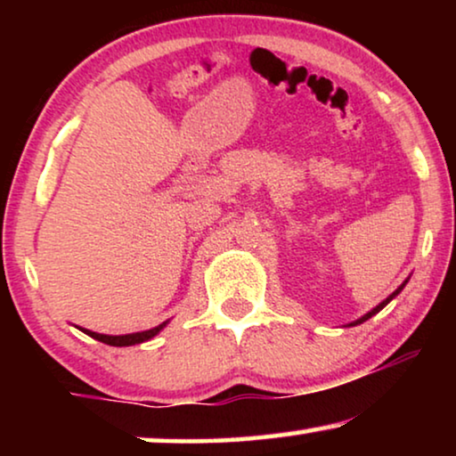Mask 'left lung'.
I'll return each mask as SVG.
<instances>
[{
  "mask_svg": "<svg viewBox=\"0 0 456 456\" xmlns=\"http://www.w3.org/2000/svg\"><path fill=\"white\" fill-rule=\"evenodd\" d=\"M407 282H409V280H404V282H403L401 286H398V289H396L395 292H392V295H390L388 298H386V301H382V303H379L376 309H371V311H370V314H365L363 317H361V320H357V322H353V323H351V326H357V323H363V322H367V320H370V317H371V315H376V314H378V311H382V309L386 307V305H388V303L392 301V298H395V297L398 295V292H401V290L404 289V284H407Z\"/></svg>",
  "mask_w": 456,
  "mask_h": 456,
  "instance_id": "obj_1",
  "label": "left lung"
}]
</instances>
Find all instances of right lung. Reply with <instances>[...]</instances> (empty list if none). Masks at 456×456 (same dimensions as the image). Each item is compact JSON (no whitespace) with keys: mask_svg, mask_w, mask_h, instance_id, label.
Here are the masks:
<instances>
[{"mask_svg":"<svg viewBox=\"0 0 456 456\" xmlns=\"http://www.w3.org/2000/svg\"><path fill=\"white\" fill-rule=\"evenodd\" d=\"M166 326L164 323H159L158 328H151V330H145V332H136V334H124V336H108V334H97V332H91V330H83L85 334H89L91 338H95L99 342H105V345L110 346H130V345H141V342H145L149 338H153L155 334H159V330Z\"/></svg>","mask_w":456,"mask_h":456,"instance_id":"add662e5","label":"right lung"}]
</instances>
